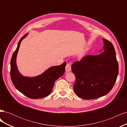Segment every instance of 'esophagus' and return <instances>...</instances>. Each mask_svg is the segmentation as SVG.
Segmentation results:
<instances>
[{"mask_svg": "<svg viewBox=\"0 0 127 127\" xmlns=\"http://www.w3.org/2000/svg\"><path fill=\"white\" fill-rule=\"evenodd\" d=\"M71 64L70 63H69L67 64L66 66V71L67 72H69L71 71Z\"/></svg>", "mask_w": 127, "mask_h": 127, "instance_id": "esophagus-1", "label": "esophagus"}]
</instances>
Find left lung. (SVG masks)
I'll return each instance as SVG.
<instances>
[{"label":"left lung","mask_w":127,"mask_h":127,"mask_svg":"<svg viewBox=\"0 0 127 127\" xmlns=\"http://www.w3.org/2000/svg\"><path fill=\"white\" fill-rule=\"evenodd\" d=\"M102 51L96 56L88 55L71 66L76 77L74 90L80 98L95 99L108 94L116 82L118 63L113 44L103 39Z\"/></svg>","instance_id":"8db88e82"}]
</instances>
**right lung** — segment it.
Masks as SVG:
<instances>
[{"mask_svg": "<svg viewBox=\"0 0 127 127\" xmlns=\"http://www.w3.org/2000/svg\"><path fill=\"white\" fill-rule=\"evenodd\" d=\"M28 33L19 41L16 50L10 61V77L15 88L23 94L32 99L44 97L51 92L56 80L62 76L65 71L66 63L59 66L50 67L42 74L35 77H26L19 72L16 64V57L21 42Z\"/></svg>", "mask_w": 127, "mask_h": 127, "instance_id": "right-lung-1", "label": "right lung"}]
</instances>
